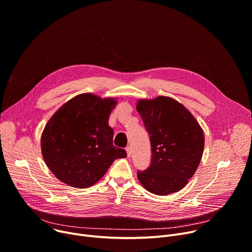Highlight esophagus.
<instances>
[{
	"label": "esophagus",
	"mask_w": 252,
	"mask_h": 252,
	"mask_svg": "<svg viewBox=\"0 0 252 252\" xmlns=\"http://www.w3.org/2000/svg\"><path fill=\"white\" fill-rule=\"evenodd\" d=\"M126 155H127V157L129 158V157L131 156V148H130V147H127V148L126 149Z\"/></svg>",
	"instance_id": "1"
}]
</instances>
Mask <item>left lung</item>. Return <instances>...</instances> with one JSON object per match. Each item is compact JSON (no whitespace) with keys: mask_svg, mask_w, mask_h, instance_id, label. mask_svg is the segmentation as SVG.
I'll return each mask as SVG.
<instances>
[{"mask_svg":"<svg viewBox=\"0 0 252 252\" xmlns=\"http://www.w3.org/2000/svg\"><path fill=\"white\" fill-rule=\"evenodd\" d=\"M136 110L152 147L150 165L137 170L139 183L158 195L181 190L202 157L204 135L200 126L182 103L168 96L139 99Z\"/></svg>","mask_w":252,"mask_h":252,"instance_id":"left-lung-1","label":"left lung"}]
</instances>
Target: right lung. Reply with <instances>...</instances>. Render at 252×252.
<instances>
[{
  "mask_svg": "<svg viewBox=\"0 0 252 252\" xmlns=\"http://www.w3.org/2000/svg\"><path fill=\"white\" fill-rule=\"evenodd\" d=\"M116 104L115 98L83 94L62 105L50 119L42 134V154L61 182L90 188L117 158L126 157L124 149L113 145L114 130L107 124Z\"/></svg>",
  "mask_w": 252,
  "mask_h": 252,
  "instance_id": "right-lung-1",
  "label": "right lung"
}]
</instances>
